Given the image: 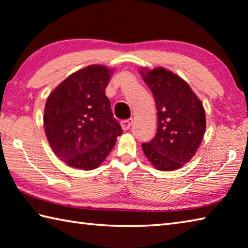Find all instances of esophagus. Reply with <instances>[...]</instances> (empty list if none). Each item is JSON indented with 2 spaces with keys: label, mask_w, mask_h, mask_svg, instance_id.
Wrapping results in <instances>:
<instances>
[{
  "label": "esophagus",
  "mask_w": 248,
  "mask_h": 248,
  "mask_svg": "<svg viewBox=\"0 0 248 248\" xmlns=\"http://www.w3.org/2000/svg\"><path fill=\"white\" fill-rule=\"evenodd\" d=\"M132 123H133L132 118H129V119H125L124 121H121V128H123L124 131H127V130H129L130 127H131Z\"/></svg>",
  "instance_id": "34e87169"
}]
</instances>
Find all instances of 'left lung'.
Here are the masks:
<instances>
[{
	"mask_svg": "<svg viewBox=\"0 0 248 248\" xmlns=\"http://www.w3.org/2000/svg\"><path fill=\"white\" fill-rule=\"evenodd\" d=\"M153 93L157 110V132L142 148L156 169L171 171L192 159L206 131L205 109L196 94L178 75L158 67L141 70Z\"/></svg>",
	"mask_w": 248,
	"mask_h": 248,
	"instance_id": "1",
	"label": "left lung"
}]
</instances>
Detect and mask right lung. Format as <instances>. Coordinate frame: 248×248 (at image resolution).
<instances>
[{
	"mask_svg": "<svg viewBox=\"0 0 248 248\" xmlns=\"http://www.w3.org/2000/svg\"><path fill=\"white\" fill-rule=\"evenodd\" d=\"M112 69L90 65L67 77L49 94L44 131L58 158L70 167L97 168L123 133L105 89Z\"/></svg>",
	"mask_w": 248,
	"mask_h": 248,
	"instance_id": "1",
	"label": "right lung"
}]
</instances>
